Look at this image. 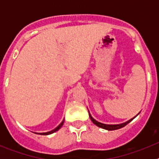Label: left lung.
Returning <instances> with one entry per match:
<instances>
[{"label":"left lung","instance_id":"left-lung-1","mask_svg":"<svg viewBox=\"0 0 159 159\" xmlns=\"http://www.w3.org/2000/svg\"><path fill=\"white\" fill-rule=\"evenodd\" d=\"M88 113H89V111H88ZM89 116H90V119H91V120L92 121V123H94V124H95L97 126V127H101V128L102 129H105V130H118V129H120L122 128V127H125L126 125L128 124L130 122H131L133 119H134V118L131 119H130V120H128L127 122H126V123H121V124H116V125H109V124H103V123H99V122L96 121L95 119H94L93 118H92V116H91V114L89 113Z\"/></svg>","mask_w":159,"mask_h":159}]
</instances>
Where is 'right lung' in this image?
Wrapping results in <instances>:
<instances>
[{
  "label": "right lung",
  "instance_id": "add662e5",
  "mask_svg": "<svg viewBox=\"0 0 159 159\" xmlns=\"http://www.w3.org/2000/svg\"><path fill=\"white\" fill-rule=\"evenodd\" d=\"M64 120H63V121H62V123H60V124L59 125L58 127H57V128H55L54 130H51V131L45 132V133H39V134H43V135H48V134H52V133H54V132H56V131H57V130H60V127H62L63 124H64Z\"/></svg>",
  "mask_w": 159,
  "mask_h": 159
}]
</instances>
